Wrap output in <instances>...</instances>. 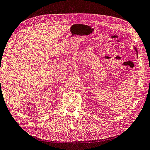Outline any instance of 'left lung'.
<instances>
[{"label":"left lung","instance_id":"1","mask_svg":"<svg viewBox=\"0 0 150 150\" xmlns=\"http://www.w3.org/2000/svg\"><path fill=\"white\" fill-rule=\"evenodd\" d=\"M134 50H135V51H136V54L138 55V50H137V48H136V47H134Z\"/></svg>","mask_w":150,"mask_h":150}]
</instances>
